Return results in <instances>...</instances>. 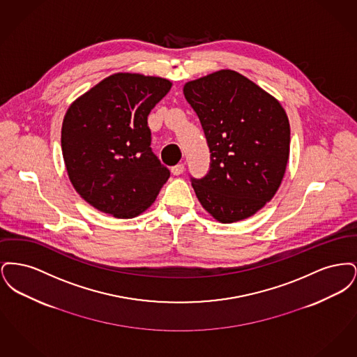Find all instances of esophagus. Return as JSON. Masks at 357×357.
I'll list each match as a JSON object with an SVG mask.
<instances>
[{"label": "esophagus", "instance_id": "1", "mask_svg": "<svg viewBox=\"0 0 357 357\" xmlns=\"http://www.w3.org/2000/svg\"><path fill=\"white\" fill-rule=\"evenodd\" d=\"M183 171H185V166H183L182 163H179V165L171 167V172H172L174 175H181Z\"/></svg>", "mask_w": 357, "mask_h": 357}]
</instances>
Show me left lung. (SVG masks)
Returning a JSON list of instances; mask_svg holds the SVG:
<instances>
[{
  "mask_svg": "<svg viewBox=\"0 0 357 357\" xmlns=\"http://www.w3.org/2000/svg\"><path fill=\"white\" fill-rule=\"evenodd\" d=\"M211 153L210 171L192 187L221 223L255 215L275 195L289 159L290 126L271 93L243 75L221 69L183 86Z\"/></svg>",
  "mask_w": 357,
  "mask_h": 357,
  "instance_id": "left-lung-1",
  "label": "left lung"
}]
</instances>
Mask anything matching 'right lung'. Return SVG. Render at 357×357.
I'll use <instances>...</instances> for the list:
<instances>
[{
    "mask_svg": "<svg viewBox=\"0 0 357 357\" xmlns=\"http://www.w3.org/2000/svg\"><path fill=\"white\" fill-rule=\"evenodd\" d=\"M171 85L163 77L119 72L69 105L61 127L69 181L99 211L137 217L170 178L151 151L147 118Z\"/></svg>",
    "mask_w": 357,
    "mask_h": 357,
    "instance_id": "1",
    "label": "right lung"
}]
</instances>
